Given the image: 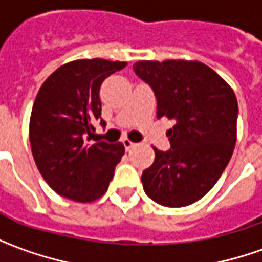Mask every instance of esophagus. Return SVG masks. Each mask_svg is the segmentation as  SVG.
Masks as SVG:
<instances>
[{"label": "esophagus", "mask_w": 262, "mask_h": 262, "mask_svg": "<svg viewBox=\"0 0 262 262\" xmlns=\"http://www.w3.org/2000/svg\"><path fill=\"white\" fill-rule=\"evenodd\" d=\"M122 143H123V146H125V148H126V150H127V151L130 150L132 147L136 146V144H135L133 141L129 140V139H123V140H122Z\"/></svg>", "instance_id": "34e87169"}]
</instances>
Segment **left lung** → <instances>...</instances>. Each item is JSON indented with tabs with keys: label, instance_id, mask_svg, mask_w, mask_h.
<instances>
[{
	"label": "left lung",
	"instance_id": "8db88e82",
	"mask_svg": "<svg viewBox=\"0 0 262 262\" xmlns=\"http://www.w3.org/2000/svg\"><path fill=\"white\" fill-rule=\"evenodd\" d=\"M133 71L157 97V118L173 119L170 150L154 148L143 189L164 207H186L204 197L225 170L236 144L237 100L232 87L199 61H139Z\"/></svg>",
	"mask_w": 262,
	"mask_h": 262
}]
</instances>
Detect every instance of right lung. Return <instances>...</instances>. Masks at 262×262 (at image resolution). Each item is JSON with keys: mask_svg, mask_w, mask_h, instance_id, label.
Listing matches in <instances>:
<instances>
[{"mask_svg": "<svg viewBox=\"0 0 262 262\" xmlns=\"http://www.w3.org/2000/svg\"><path fill=\"white\" fill-rule=\"evenodd\" d=\"M127 62L101 58L62 65L42 83L29 126L33 158L52 190L77 203L100 199L125 154L122 143L92 140L94 121L101 125L100 87Z\"/></svg>", "mask_w": 262, "mask_h": 262, "instance_id": "add662e5", "label": "right lung"}]
</instances>
